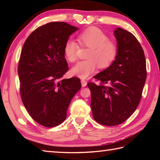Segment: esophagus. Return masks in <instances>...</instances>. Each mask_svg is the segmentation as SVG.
<instances>
[{"mask_svg":"<svg viewBox=\"0 0 160 160\" xmlns=\"http://www.w3.org/2000/svg\"><path fill=\"white\" fill-rule=\"evenodd\" d=\"M87 81L85 80H81V85H82V87H85L87 85Z\"/></svg>","mask_w":160,"mask_h":160,"instance_id":"1","label":"esophagus"}]
</instances>
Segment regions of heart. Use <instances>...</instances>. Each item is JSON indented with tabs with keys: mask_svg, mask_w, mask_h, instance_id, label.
<instances>
[{
	"mask_svg": "<svg viewBox=\"0 0 160 160\" xmlns=\"http://www.w3.org/2000/svg\"><path fill=\"white\" fill-rule=\"evenodd\" d=\"M82 47L90 48L87 60L80 61L72 68L71 72L82 79H85L96 71L97 68H107L117 57L118 48L115 42L109 40L107 35L97 28H90L78 36ZM80 47L73 39H68L64 46V53L70 63L78 60Z\"/></svg>",
	"mask_w": 160,
	"mask_h": 160,
	"instance_id": "heart-1",
	"label": "heart"
}]
</instances>
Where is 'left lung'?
<instances>
[{
	"label": "left lung",
	"mask_w": 160,
	"mask_h": 160,
	"mask_svg": "<svg viewBox=\"0 0 160 160\" xmlns=\"http://www.w3.org/2000/svg\"><path fill=\"white\" fill-rule=\"evenodd\" d=\"M114 36L118 48L116 60L94 76L100 81L99 85L88 83L93 118L107 126L119 125L133 113L147 78L144 51L135 37L119 28Z\"/></svg>",
	"instance_id": "obj_1"
}]
</instances>
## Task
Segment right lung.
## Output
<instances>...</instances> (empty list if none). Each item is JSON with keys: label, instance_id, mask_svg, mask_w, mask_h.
<instances>
[{"label": "right lung", "instance_id": "obj_1", "mask_svg": "<svg viewBox=\"0 0 160 160\" xmlns=\"http://www.w3.org/2000/svg\"><path fill=\"white\" fill-rule=\"evenodd\" d=\"M78 28L63 22L42 25L26 39L18 63L22 101L31 117L51 128L63 123L75 94L78 78L62 79L68 70L64 46Z\"/></svg>", "mask_w": 160, "mask_h": 160}]
</instances>
